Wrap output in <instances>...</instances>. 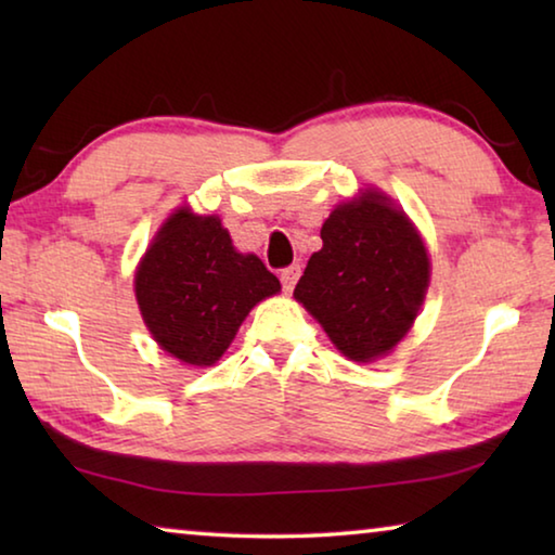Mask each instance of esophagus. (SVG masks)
Returning <instances> with one entry per match:
<instances>
[{
	"instance_id": "1",
	"label": "esophagus",
	"mask_w": 555,
	"mask_h": 555,
	"mask_svg": "<svg viewBox=\"0 0 555 555\" xmlns=\"http://www.w3.org/2000/svg\"><path fill=\"white\" fill-rule=\"evenodd\" d=\"M298 276H300V267L298 264H291V267H286L284 271H281V286H284L286 294H288V291H294Z\"/></svg>"
}]
</instances>
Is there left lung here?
<instances>
[{
  "label": "left lung",
  "mask_w": 555,
  "mask_h": 555,
  "mask_svg": "<svg viewBox=\"0 0 555 555\" xmlns=\"http://www.w3.org/2000/svg\"><path fill=\"white\" fill-rule=\"evenodd\" d=\"M294 296L354 362L387 354L424 304L428 255L406 215L382 193L337 205Z\"/></svg>",
  "instance_id": "1"
}]
</instances>
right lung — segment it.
Masks as SVG:
<instances>
[{
  "label": "right lung",
  "mask_w": 555,
  "mask_h": 555,
  "mask_svg": "<svg viewBox=\"0 0 555 555\" xmlns=\"http://www.w3.org/2000/svg\"><path fill=\"white\" fill-rule=\"evenodd\" d=\"M134 286L154 340L198 367L218 362L251 308L281 288L259 257L232 247L215 215L188 210L158 230Z\"/></svg>",
  "instance_id": "1"
}]
</instances>
